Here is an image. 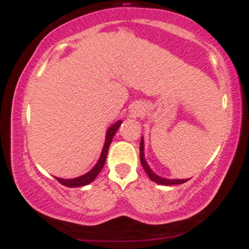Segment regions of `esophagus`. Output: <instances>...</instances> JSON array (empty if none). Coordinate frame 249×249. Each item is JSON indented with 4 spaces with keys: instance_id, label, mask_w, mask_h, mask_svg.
I'll use <instances>...</instances> for the list:
<instances>
[{
    "instance_id": "esophagus-1",
    "label": "esophagus",
    "mask_w": 249,
    "mask_h": 249,
    "mask_svg": "<svg viewBox=\"0 0 249 249\" xmlns=\"http://www.w3.org/2000/svg\"><path fill=\"white\" fill-rule=\"evenodd\" d=\"M142 115V108L138 107H133L130 110V117H138Z\"/></svg>"
}]
</instances>
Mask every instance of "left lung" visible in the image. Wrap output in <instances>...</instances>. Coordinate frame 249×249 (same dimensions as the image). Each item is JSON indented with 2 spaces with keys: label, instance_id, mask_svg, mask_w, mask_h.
Masks as SVG:
<instances>
[{
  "label": "left lung",
  "instance_id": "obj_1",
  "mask_svg": "<svg viewBox=\"0 0 249 249\" xmlns=\"http://www.w3.org/2000/svg\"><path fill=\"white\" fill-rule=\"evenodd\" d=\"M139 150H141V162H142V166L144 167L145 172L147 173L148 178L152 180V181L157 182V184H159V185H165V186H168V185L184 184V182H186L187 180H190V179H166V178H162V177L157 176V174L154 173L152 170H151V167L148 166L146 159H145V157H144V139H142V137L141 147H139Z\"/></svg>",
  "mask_w": 249,
  "mask_h": 249
}]
</instances>
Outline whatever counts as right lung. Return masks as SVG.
<instances>
[{"label": "right lung", "instance_id": "obj_1", "mask_svg": "<svg viewBox=\"0 0 249 249\" xmlns=\"http://www.w3.org/2000/svg\"><path fill=\"white\" fill-rule=\"evenodd\" d=\"M122 123H123L122 121L116 122L115 124H112L107 128V136H105V142H104V146H103L101 157H99L97 164L92 167V170H90L88 173L83 174V176L77 177V178H73V179H62V178H57V177H55L57 181L61 182L62 185H64V186L67 187H81V186H85V185H89L90 182H92L93 180L97 178V176H98L99 172L102 171L103 166H104L105 160H107L108 147H110L111 142H112L113 139V136L116 134L117 130H118L119 126H121Z\"/></svg>", "mask_w": 249, "mask_h": 249}]
</instances>
